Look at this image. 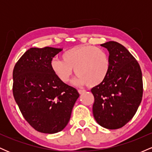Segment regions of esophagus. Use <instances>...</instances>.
<instances>
[{"mask_svg":"<svg viewBox=\"0 0 152 152\" xmlns=\"http://www.w3.org/2000/svg\"><path fill=\"white\" fill-rule=\"evenodd\" d=\"M78 93H79L80 94H82L85 93V92H86V91H85V90H81V89H78Z\"/></svg>","mask_w":152,"mask_h":152,"instance_id":"esophagus-1","label":"esophagus"}]
</instances>
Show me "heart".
Here are the masks:
<instances>
[{
    "mask_svg": "<svg viewBox=\"0 0 152 152\" xmlns=\"http://www.w3.org/2000/svg\"><path fill=\"white\" fill-rule=\"evenodd\" d=\"M62 59L54 58L50 67L57 78L68 83L74 73L77 75L74 83L78 86L87 84L98 86L109 74L111 61L109 54L102 48L91 45H81L66 50Z\"/></svg>",
    "mask_w": 152,
    "mask_h": 152,
    "instance_id": "heart-1",
    "label": "heart"
}]
</instances>
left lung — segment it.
Returning <instances> with one entry per match:
<instances>
[{
	"label": "left lung",
	"instance_id": "left-lung-1",
	"mask_svg": "<svg viewBox=\"0 0 152 152\" xmlns=\"http://www.w3.org/2000/svg\"><path fill=\"white\" fill-rule=\"evenodd\" d=\"M101 46L109 50L111 66L105 81L91 90L94 96L93 114L100 126L117 129L133 118L142 102V70L120 43L109 41Z\"/></svg>",
	"mask_w": 152,
	"mask_h": 152
}]
</instances>
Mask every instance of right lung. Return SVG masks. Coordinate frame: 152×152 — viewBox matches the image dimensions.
I'll return each mask as SVG.
<instances>
[{
	"instance_id": "1",
	"label": "right lung",
	"mask_w": 152,
	"mask_h": 152,
	"mask_svg": "<svg viewBox=\"0 0 152 152\" xmlns=\"http://www.w3.org/2000/svg\"><path fill=\"white\" fill-rule=\"evenodd\" d=\"M61 48H31L20 57L13 71V94L26 121L41 133L65 128L79 96L74 87L63 83L50 67Z\"/></svg>"
}]
</instances>
